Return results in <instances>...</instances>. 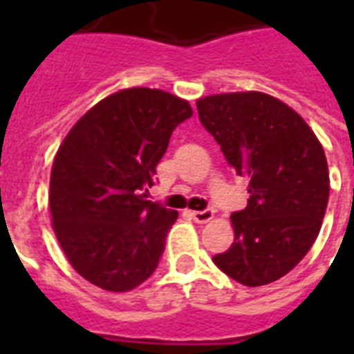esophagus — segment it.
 Instances as JSON below:
<instances>
[{
	"mask_svg": "<svg viewBox=\"0 0 354 354\" xmlns=\"http://www.w3.org/2000/svg\"><path fill=\"white\" fill-rule=\"evenodd\" d=\"M215 215V211L213 209H204V211H191V216L194 218V222H198V224H205V222H209Z\"/></svg>",
	"mask_w": 354,
	"mask_h": 354,
	"instance_id": "esophagus-1",
	"label": "esophagus"
}]
</instances>
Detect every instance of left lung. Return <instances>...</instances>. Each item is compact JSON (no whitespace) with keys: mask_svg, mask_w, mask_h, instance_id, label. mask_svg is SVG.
Segmentation results:
<instances>
[{"mask_svg":"<svg viewBox=\"0 0 354 354\" xmlns=\"http://www.w3.org/2000/svg\"><path fill=\"white\" fill-rule=\"evenodd\" d=\"M200 122L246 178L248 205L232 215L235 241L213 263L236 283L261 286L301 261L329 202V167L318 138L285 102L261 91L196 101Z\"/></svg>","mask_w":354,"mask_h":354,"instance_id":"1","label":"left lung"}]
</instances>
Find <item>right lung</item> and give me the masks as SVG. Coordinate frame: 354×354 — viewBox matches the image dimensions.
Listing matches in <instances>:
<instances>
[{"label":"right lung","instance_id":"obj_1","mask_svg":"<svg viewBox=\"0 0 354 354\" xmlns=\"http://www.w3.org/2000/svg\"><path fill=\"white\" fill-rule=\"evenodd\" d=\"M191 115L180 97L128 88L69 130L53 161L49 207L60 248L86 281L128 292L154 274L178 213L145 198L172 130Z\"/></svg>","mask_w":354,"mask_h":354}]
</instances>
